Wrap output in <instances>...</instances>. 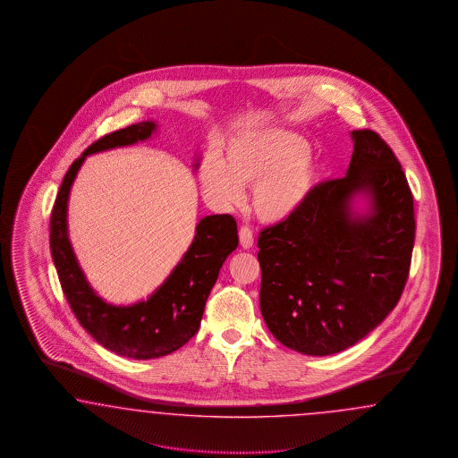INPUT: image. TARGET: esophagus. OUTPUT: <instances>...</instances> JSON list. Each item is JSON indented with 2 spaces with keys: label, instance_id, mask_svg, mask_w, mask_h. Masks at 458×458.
I'll list each match as a JSON object with an SVG mask.
<instances>
[{
  "label": "esophagus",
  "instance_id": "34e87169",
  "mask_svg": "<svg viewBox=\"0 0 458 458\" xmlns=\"http://www.w3.org/2000/svg\"><path fill=\"white\" fill-rule=\"evenodd\" d=\"M240 245L245 250L251 249L253 247V233L250 230L249 226H242L240 228Z\"/></svg>",
  "mask_w": 458,
  "mask_h": 458
}]
</instances>
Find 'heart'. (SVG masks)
Instances as JSON below:
<instances>
[{"instance_id": "b5f03b06", "label": "heart", "mask_w": 458, "mask_h": 458, "mask_svg": "<svg viewBox=\"0 0 458 458\" xmlns=\"http://www.w3.org/2000/svg\"><path fill=\"white\" fill-rule=\"evenodd\" d=\"M203 193L218 207L243 199V186L253 184L251 207L260 220H289L316 188L318 165L309 144L284 129L242 132L228 140L225 159L208 154L199 166Z\"/></svg>"}]
</instances>
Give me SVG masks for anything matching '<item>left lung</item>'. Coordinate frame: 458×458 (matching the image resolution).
<instances>
[{
    "label": "left lung",
    "mask_w": 458,
    "mask_h": 458,
    "mask_svg": "<svg viewBox=\"0 0 458 458\" xmlns=\"http://www.w3.org/2000/svg\"><path fill=\"white\" fill-rule=\"evenodd\" d=\"M341 180L259 236L260 310L284 346L329 356L354 346L402 297L415 243L413 194L375 131H351Z\"/></svg>",
    "instance_id": "left-lung-1"
}]
</instances>
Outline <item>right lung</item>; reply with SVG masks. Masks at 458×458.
I'll return each mask as SVG.
<instances>
[{"label":"right lung","mask_w":458,"mask_h":458,"mask_svg":"<svg viewBox=\"0 0 458 458\" xmlns=\"http://www.w3.org/2000/svg\"><path fill=\"white\" fill-rule=\"evenodd\" d=\"M156 131L157 123L142 121L90 144L62 181L50 220L52 259L75 318L98 344L131 360L166 356L198 333L223 262L238 247L235 218L209 215L198 222L190 249L148 299L115 305L92 289L70 243L67 209L72 184L87 156L148 140ZM198 166L199 156L193 165L194 169Z\"/></svg>","instance_id":"add662e5"}]
</instances>
